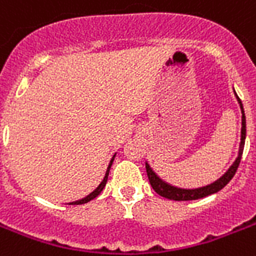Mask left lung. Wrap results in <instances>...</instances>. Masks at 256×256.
I'll list each match as a JSON object with an SVG mask.
<instances>
[{"mask_svg":"<svg viewBox=\"0 0 256 256\" xmlns=\"http://www.w3.org/2000/svg\"><path fill=\"white\" fill-rule=\"evenodd\" d=\"M235 95H236V94H235ZM236 99H238L240 110H242V134H240V145H239L238 157H236V160L234 161V164H232V166L228 168V170L226 172L220 180H216V182L210 184V185L208 186L198 188V189H181V188H176V186H172L169 185V184L165 182V181H162V180L152 170V168L149 166V164L145 162L149 182H150L153 190H154L157 194H160L161 197H165L168 198V200H174V201H192V200H200V198L208 197L210 194L216 193V192H220V189H224V186L232 181V178L234 177L235 173H236V169H238L239 166L240 158H242L243 148H244V140H246V116H244V111H243L242 102H240V99L238 98V95H236Z\"/></svg>","mask_w":256,"mask_h":256,"instance_id":"left-lung-1","label":"left lung"}]
</instances>
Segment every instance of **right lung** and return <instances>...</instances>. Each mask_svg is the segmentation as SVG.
Masks as SVG:
<instances>
[{
	"instance_id": "add662e5",
	"label": "right lung",
	"mask_w": 256,
	"mask_h": 256,
	"mask_svg": "<svg viewBox=\"0 0 256 256\" xmlns=\"http://www.w3.org/2000/svg\"><path fill=\"white\" fill-rule=\"evenodd\" d=\"M114 158H115V156L112 157L111 161H110V165H108V168H107V172H106V176H104L103 181L100 182V185L98 186V188H96L95 190H94L92 193H90L88 196H87V197L82 198V200H79V201L72 202V205H82V204H87V202L91 201V200H94V198H96V197H98V196H99L100 193H102V190H103V188H104V186H106V184H107L108 174H110V169H111V165H112V162H114Z\"/></svg>"
}]
</instances>
